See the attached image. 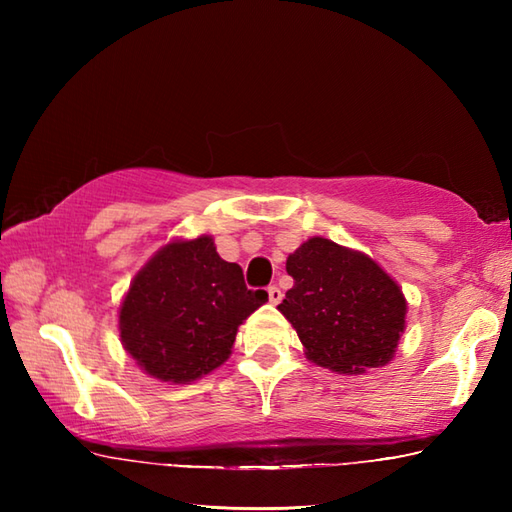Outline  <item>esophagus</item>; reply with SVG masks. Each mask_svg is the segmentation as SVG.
<instances>
[{"instance_id":"34e87169","label":"esophagus","mask_w":512,"mask_h":512,"mask_svg":"<svg viewBox=\"0 0 512 512\" xmlns=\"http://www.w3.org/2000/svg\"><path fill=\"white\" fill-rule=\"evenodd\" d=\"M281 299H284V292H281L277 286H268V301L275 303V306H277Z\"/></svg>"}]
</instances>
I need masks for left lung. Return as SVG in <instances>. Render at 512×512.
Returning a JSON list of instances; mask_svg holds the SVG:
<instances>
[{"instance_id":"8db88e82","label":"left lung","mask_w":512,"mask_h":512,"mask_svg":"<svg viewBox=\"0 0 512 512\" xmlns=\"http://www.w3.org/2000/svg\"><path fill=\"white\" fill-rule=\"evenodd\" d=\"M295 286L279 310L297 330L312 363L361 374L389 363L405 330L402 290L372 259L323 237L286 262Z\"/></svg>"}]
</instances>
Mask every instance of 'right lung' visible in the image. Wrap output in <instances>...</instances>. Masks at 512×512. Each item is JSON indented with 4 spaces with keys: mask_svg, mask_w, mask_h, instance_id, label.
I'll use <instances>...</instances> for the list:
<instances>
[{
    "mask_svg": "<svg viewBox=\"0 0 512 512\" xmlns=\"http://www.w3.org/2000/svg\"><path fill=\"white\" fill-rule=\"evenodd\" d=\"M242 268L217 255L213 239L171 242L149 259L121 306V341L149 376L191 383L220 367L237 328L266 303Z\"/></svg>",
    "mask_w": 512,
    "mask_h": 512,
    "instance_id": "right-lung-1",
    "label": "right lung"
}]
</instances>
